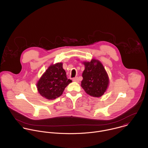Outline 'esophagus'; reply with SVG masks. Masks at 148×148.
<instances>
[{
  "label": "esophagus",
  "mask_w": 148,
  "mask_h": 148,
  "mask_svg": "<svg viewBox=\"0 0 148 148\" xmlns=\"http://www.w3.org/2000/svg\"><path fill=\"white\" fill-rule=\"evenodd\" d=\"M73 81L75 82H79V79L78 77H75L73 79Z\"/></svg>",
  "instance_id": "esophagus-1"
}]
</instances>
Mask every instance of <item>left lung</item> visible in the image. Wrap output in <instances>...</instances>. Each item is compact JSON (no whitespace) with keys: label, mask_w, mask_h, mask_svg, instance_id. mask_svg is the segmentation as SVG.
Masks as SVG:
<instances>
[{"label":"left lung","mask_w":148,"mask_h":148,"mask_svg":"<svg viewBox=\"0 0 148 148\" xmlns=\"http://www.w3.org/2000/svg\"><path fill=\"white\" fill-rule=\"evenodd\" d=\"M84 64L85 69L82 75V87L90 96L97 97L101 96L109 84V78L103 64L95 59L90 62H84Z\"/></svg>","instance_id":"obj_1"}]
</instances>
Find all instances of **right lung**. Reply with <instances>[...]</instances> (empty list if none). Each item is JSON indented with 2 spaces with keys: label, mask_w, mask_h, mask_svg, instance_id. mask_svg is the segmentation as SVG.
<instances>
[{
  "label": "right lung",
  "mask_w": 148,
  "mask_h": 148,
  "mask_svg": "<svg viewBox=\"0 0 148 148\" xmlns=\"http://www.w3.org/2000/svg\"><path fill=\"white\" fill-rule=\"evenodd\" d=\"M71 82L72 80L66 77L63 64L58 63L49 66L37 83V88L42 97L52 100L60 96L65 87Z\"/></svg>",
  "instance_id": "1"
}]
</instances>
